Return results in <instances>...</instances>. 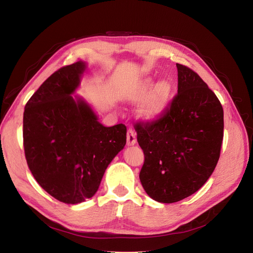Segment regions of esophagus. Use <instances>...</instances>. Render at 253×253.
<instances>
[{
  "instance_id": "1",
  "label": "esophagus",
  "mask_w": 253,
  "mask_h": 253,
  "mask_svg": "<svg viewBox=\"0 0 253 253\" xmlns=\"http://www.w3.org/2000/svg\"><path fill=\"white\" fill-rule=\"evenodd\" d=\"M136 143V134L134 129L128 128L126 134V144L127 145H134Z\"/></svg>"
}]
</instances>
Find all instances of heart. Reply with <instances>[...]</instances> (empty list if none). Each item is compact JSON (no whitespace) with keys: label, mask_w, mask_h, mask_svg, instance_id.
Segmentation results:
<instances>
[{"label":"heart","mask_w":253,"mask_h":253,"mask_svg":"<svg viewBox=\"0 0 253 253\" xmlns=\"http://www.w3.org/2000/svg\"><path fill=\"white\" fill-rule=\"evenodd\" d=\"M170 95L171 84L169 81L163 80L155 86L154 79L147 78L134 89L129 99L133 102H141L148 98L139 110V116L147 121H157L164 116L169 103Z\"/></svg>","instance_id":"heart-1"}]
</instances>
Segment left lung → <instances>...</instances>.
Wrapping results in <instances>:
<instances>
[{
	"label": "left lung",
	"mask_w": 253,
	"mask_h": 253,
	"mask_svg": "<svg viewBox=\"0 0 253 253\" xmlns=\"http://www.w3.org/2000/svg\"><path fill=\"white\" fill-rule=\"evenodd\" d=\"M177 94L157 121L136 122L144 154L141 185L153 200L171 204L195 193L213 173L224 137L218 98L191 68L176 64Z\"/></svg>",
	"instance_id": "obj_1"
}]
</instances>
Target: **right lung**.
<instances>
[{
	"mask_svg": "<svg viewBox=\"0 0 253 253\" xmlns=\"http://www.w3.org/2000/svg\"><path fill=\"white\" fill-rule=\"evenodd\" d=\"M86 65L61 67L27 101L23 115L26 162L37 182L65 204L94 196L106 168L125 148L126 126H104L83 99L71 96Z\"/></svg>",
	"mask_w": 253,
	"mask_h": 253,
	"instance_id": "obj_1",
	"label": "right lung"
}]
</instances>
